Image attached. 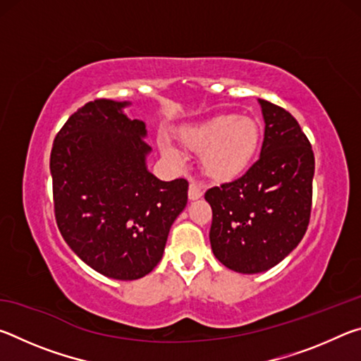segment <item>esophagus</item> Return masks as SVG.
<instances>
[{
    "mask_svg": "<svg viewBox=\"0 0 361 361\" xmlns=\"http://www.w3.org/2000/svg\"><path fill=\"white\" fill-rule=\"evenodd\" d=\"M202 194H204L202 188H200L197 183H191V185H189V191H188L189 200H197L202 197Z\"/></svg>",
    "mask_w": 361,
    "mask_h": 361,
    "instance_id": "1",
    "label": "esophagus"
}]
</instances>
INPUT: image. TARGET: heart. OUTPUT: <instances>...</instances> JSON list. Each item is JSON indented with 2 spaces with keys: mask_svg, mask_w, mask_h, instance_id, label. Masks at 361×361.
<instances>
[{
  "mask_svg": "<svg viewBox=\"0 0 361 361\" xmlns=\"http://www.w3.org/2000/svg\"><path fill=\"white\" fill-rule=\"evenodd\" d=\"M181 143L199 152V166L207 178L226 183L239 178L252 166L261 145L258 121L248 116L223 113L180 130ZM161 152L173 162L181 161L180 151L162 138Z\"/></svg>",
  "mask_w": 361,
  "mask_h": 361,
  "instance_id": "b5f03b06",
  "label": "heart"
}]
</instances>
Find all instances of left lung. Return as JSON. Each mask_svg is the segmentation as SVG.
<instances>
[{"label": "left lung", "mask_w": 361, "mask_h": 361, "mask_svg": "<svg viewBox=\"0 0 361 361\" xmlns=\"http://www.w3.org/2000/svg\"><path fill=\"white\" fill-rule=\"evenodd\" d=\"M264 119L259 159L235 181L210 188V245L216 259L239 274H259L285 259L307 231L314 152L298 121L258 99Z\"/></svg>", "instance_id": "obj_1"}]
</instances>
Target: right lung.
<instances>
[{"instance_id":"add662e5","label":"right lung","mask_w":361,"mask_h":361,"mask_svg":"<svg viewBox=\"0 0 361 361\" xmlns=\"http://www.w3.org/2000/svg\"><path fill=\"white\" fill-rule=\"evenodd\" d=\"M130 102L94 100L54 140L51 175L60 234L85 264L114 280H137L162 259L170 228L188 204V181L148 170L146 124Z\"/></svg>"}]
</instances>
